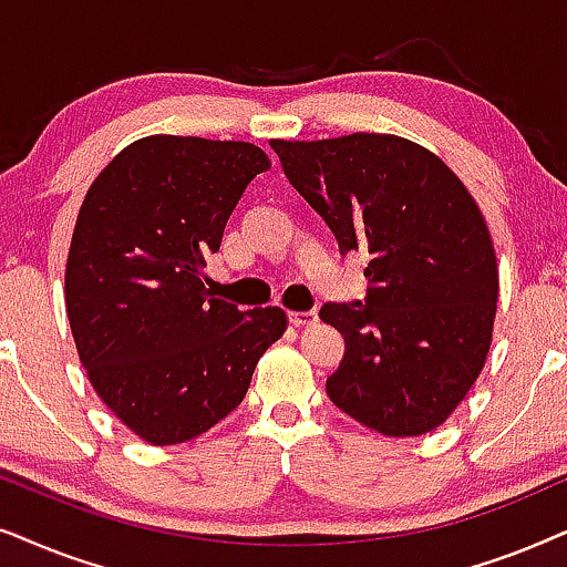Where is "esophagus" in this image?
<instances>
[{
    "label": "esophagus",
    "instance_id": "esophagus-1",
    "mask_svg": "<svg viewBox=\"0 0 567 567\" xmlns=\"http://www.w3.org/2000/svg\"><path fill=\"white\" fill-rule=\"evenodd\" d=\"M290 323H296V327H311V323L319 321V316L316 311H290Z\"/></svg>",
    "mask_w": 567,
    "mask_h": 567
}]
</instances>
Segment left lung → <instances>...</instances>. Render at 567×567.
Returning <instances> with one entry per match:
<instances>
[{"label": "left lung", "instance_id": "1", "mask_svg": "<svg viewBox=\"0 0 567 567\" xmlns=\"http://www.w3.org/2000/svg\"><path fill=\"white\" fill-rule=\"evenodd\" d=\"M271 150L339 251L371 254L365 300L319 311L344 337L329 399L391 437L443 425L493 342L497 261L477 202L441 157L394 134Z\"/></svg>", "mask_w": 567, "mask_h": 567}]
</instances>
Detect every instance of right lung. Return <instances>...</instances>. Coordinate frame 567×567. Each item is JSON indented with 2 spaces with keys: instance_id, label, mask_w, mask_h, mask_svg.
<instances>
[{
  "instance_id": "add662e5",
  "label": "right lung",
  "mask_w": 567,
  "mask_h": 567,
  "mask_svg": "<svg viewBox=\"0 0 567 567\" xmlns=\"http://www.w3.org/2000/svg\"><path fill=\"white\" fill-rule=\"evenodd\" d=\"M251 142L155 134L87 188L66 256V316L103 404L153 446L207 433L244 402L282 308L209 292L207 256L240 194L269 168Z\"/></svg>"
}]
</instances>
